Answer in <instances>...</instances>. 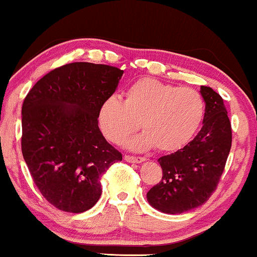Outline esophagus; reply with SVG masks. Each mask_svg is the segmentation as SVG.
I'll return each instance as SVG.
<instances>
[{
  "instance_id": "esophagus-1",
  "label": "esophagus",
  "mask_w": 257,
  "mask_h": 257,
  "mask_svg": "<svg viewBox=\"0 0 257 257\" xmlns=\"http://www.w3.org/2000/svg\"><path fill=\"white\" fill-rule=\"evenodd\" d=\"M124 160L128 163H137V164H140L142 162H145L146 158H144V157H133V156H124Z\"/></svg>"
}]
</instances>
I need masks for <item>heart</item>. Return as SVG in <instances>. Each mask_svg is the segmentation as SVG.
Wrapping results in <instances>:
<instances>
[{
	"label": "heart",
	"mask_w": 257,
	"mask_h": 257,
	"mask_svg": "<svg viewBox=\"0 0 257 257\" xmlns=\"http://www.w3.org/2000/svg\"><path fill=\"white\" fill-rule=\"evenodd\" d=\"M124 95V100L116 94L105 99L98 120L104 137L115 144L137 131L140 122L144 133L125 141L133 151L179 150L195 134L205 112L202 97L195 89L152 78L133 82Z\"/></svg>",
	"instance_id": "obj_1"
}]
</instances>
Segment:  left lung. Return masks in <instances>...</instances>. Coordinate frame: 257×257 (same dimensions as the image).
<instances>
[{"instance_id": "left-lung-1", "label": "left lung", "mask_w": 257, "mask_h": 257, "mask_svg": "<svg viewBox=\"0 0 257 257\" xmlns=\"http://www.w3.org/2000/svg\"><path fill=\"white\" fill-rule=\"evenodd\" d=\"M206 103L202 128L177 152L158 159L163 178L147 193L153 208L179 214L206 202L215 190L231 150L232 134L224 100L211 87L201 86Z\"/></svg>"}]
</instances>
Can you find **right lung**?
Listing matches in <instances>:
<instances>
[{"label":"right lung","mask_w":257,"mask_h":257,"mask_svg":"<svg viewBox=\"0 0 257 257\" xmlns=\"http://www.w3.org/2000/svg\"><path fill=\"white\" fill-rule=\"evenodd\" d=\"M122 75L116 67L75 62L46 74L25 98L24 159L42 195L61 211L92 208L100 177L122 160L98 126L100 105Z\"/></svg>","instance_id":"add662e5"}]
</instances>
